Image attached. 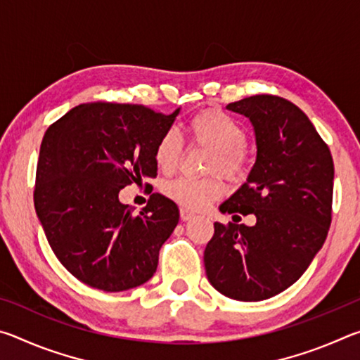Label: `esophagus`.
I'll use <instances>...</instances> for the list:
<instances>
[{
  "label": "esophagus",
  "mask_w": 360,
  "mask_h": 360,
  "mask_svg": "<svg viewBox=\"0 0 360 360\" xmlns=\"http://www.w3.org/2000/svg\"><path fill=\"white\" fill-rule=\"evenodd\" d=\"M179 214H181V219H182V221H188V219H192V217L195 216V212H193V211H191V210H187V208H184V206H182V208L179 210Z\"/></svg>",
  "instance_id": "1"
}]
</instances>
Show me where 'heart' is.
Segmentation results:
<instances>
[{
	"instance_id": "obj_1",
	"label": "heart",
	"mask_w": 360,
	"mask_h": 360,
	"mask_svg": "<svg viewBox=\"0 0 360 360\" xmlns=\"http://www.w3.org/2000/svg\"><path fill=\"white\" fill-rule=\"evenodd\" d=\"M192 144L212 150L208 162L210 173H222L230 181H240L246 174L248 154L246 131L243 127L219 109H205L195 114L186 125ZM182 158V143L178 133L168 130L158 138L154 160L162 173L172 174ZM224 182L219 176L205 179L176 178L163 184V193L187 210H203L224 193Z\"/></svg>"
}]
</instances>
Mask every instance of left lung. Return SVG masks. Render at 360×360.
I'll list each match as a JSON object with an SVG mask.
<instances>
[{
    "instance_id": "obj_1",
    "label": "left lung",
    "mask_w": 360,
    "mask_h": 360,
    "mask_svg": "<svg viewBox=\"0 0 360 360\" xmlns=\"http://www.w3.org/2000/svg\"><path fill=\"white\" fill-rule=\"evenodd\" d=\"M252 122L257 158L222 212L254 214L252 227L216 222L205 249L212 288L259 302L290 288L324 245L332 222L333 160L300 108L276 95L230 103Z\"/></svg>"
}]
</instances>
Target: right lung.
Listing matches in <instances>:
<instances>
[{
    "instance_id": "1",
    "label": "right lung",
    "mask_w": 360,
    "mask_h": 360,
    "mask_svg": "<svg viewBox=\"0 0 360 360\" xmlns=\"http://www.w3.org/2000/svg\"><path fill=\"white\" fill-rule=\"evenodd\" d=\"M178 112L84 103L42 138L36 214L57 259L90 288L120 292L154 276L158 251L179 222L178 205L155 192L135 216L131 206L119 202V192L155 178V144Z\"/></svg>"
}]
</instances>
